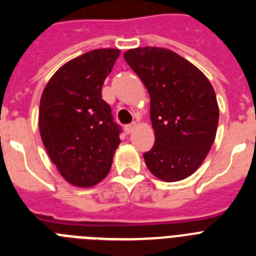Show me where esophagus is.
<instances>
[{"label":"esophagus","instance_id":"1","mask_svg":"<svg viewBox=\"0 0 256 256\" xmlns=\"http://www.w3.org/2000/svg\"><path fill=\"white\" fill-rule=\"evenodd\" d=\"M136 128V122H132V124H126V126H124V132H128V134H130V132H132Z\"/></svg>","mask_w":256,"mask_h":256}]
</instances>
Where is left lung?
I'll use <instances>...</instances> for the list:
<instances>
[{"mask_svg":"<svg viewBox=\"0 0 256 256\" xmlns=\"http://www.w3.org/2000/svg\"><path fill=\"white\" fill-rule=\"evenodd\" d=\"M150 94L156 142L144 152L146 166L164 182L194 174L216 136L219 108L206 76L164 48H136L124 54Z\"/></svg>","mask_w":256,"mask_h":256,"instance_id":"obj_1","label":"left lung"}]
</instances>
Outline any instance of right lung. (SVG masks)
<instances>
[{
    "label": "right lung",
    "instance_id": "1",
    "mask_svg": "<svg viewBox=\"0 0 256 256\" xmlns=\"http://www.w3.org/2000/svg\"><path fill=\"white\" fill-rule=\"evenodd\" d=\"M118 57V49L90 50L61 66L42 92V142L60 174L73 186L100 183L120 144V128L102 100V85Z\"/></svg>",
    "mask_w": 256,
    "mask_h": 256
}]
</instances>
